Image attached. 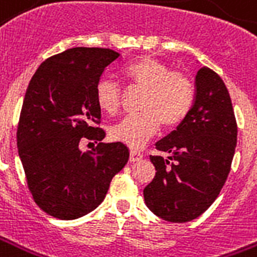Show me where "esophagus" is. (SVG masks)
Here are the masks:
<instances>
[{"label": "esophagus", "instance_id": "esophagus-1", "mask_svg": "<svg viewBox=\"0 0 257 257\" xmlns=\"http://www.w3.org/2000/svg\"><path fill=\"white\" fill-rule=\"evenodd\" d=\"M143 159V155L139 152V151H135L132 150L131 151V155H129V160L132 162V163H135V162H139V160Z\"/></svg>", "mask_w": 257, "mask_h": 257}]
</instances>
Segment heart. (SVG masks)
<instances>
[{
  "mask_svg": "<svg viewBox=\"0 0 257 257\" xmlns=\"http://www.w3.org/2000/svg\"><path fill=\"white\" fill-rule=\"evenodd\" d=\"M121 75L132 87L143 90L136 114L125 115L109 133L115 142L140 147L154 135L159 125L172 128L181 124L194 101V85L181 71L170 67L152 56H142L122 67ZM98 107L114 114L121 105V89L115 82L101 78L94 89Z\"/></svg>",
  "mask_w": 257,
  "mask_h": 257,
  "instance_id": "b5f03b06",
  "label": "heart"
}]
</instances>
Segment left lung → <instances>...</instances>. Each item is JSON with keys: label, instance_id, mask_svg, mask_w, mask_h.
Returning <instances> with one entry per match:
<instances>
[{"label": "left lung", "instance_id": "obj_1", "mask_svg": "<svg viewBox=\"0 0 257 257\" xmlns=\"http://www.w3.org/2000/svg\"><path fill=\"white\" fill-rule=\"evenodd\" d=\"M237 143V122L224 81L203 66L195 76L191 109L151 156L156 174L144 189L150 210L170 222H187L206 211L230 171Z\"/></svg>", "mask_w": 257, "mask_h": 257}]
</instances>
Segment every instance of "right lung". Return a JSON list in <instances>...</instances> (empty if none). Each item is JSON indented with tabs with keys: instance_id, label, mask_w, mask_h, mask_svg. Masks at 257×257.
<instances>
[{
	"instance_id": "add662e5",
	"label": "right lung",
	"mask_w": 257,
	"mask_h": 257,
	"mask_svg": "<svg viewBox=\"0 0 257 257\" xmlns=\"http://www.w3.org/2000/svg\"><path fill=\"white\" fill-rule=\"evenodd\" d=\"M120 58L109 48L76 47L44 60L25 93L17 126V147L35 202L59 220L93 211L113 176L128 163L122 143L105 137L94 89L105 68ZM83 140L100 143L89 153Z\"/></svg>"
}]
</instances>
